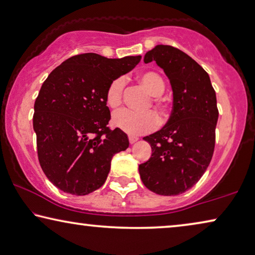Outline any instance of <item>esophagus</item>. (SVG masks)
<instances>
[{
    "instance_id": "34e87169",
    "label": "esophagus",
    "mask_w": 255,
    "mask_h": 255,
    "mask_svg": "<svg viewBox=\"0 0 255 255\" xmlns=\"http://www.w3.org/2000/svg\"><path fill=\"white\" fill-rule=\"evenodd\" d=\"M128 139H129V143L130 144H134L135 142H137V137H135V136H129L128 137Z\"/></svg>"
}]
</instances>
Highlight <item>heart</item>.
Returning <instances> with one entry per match:
<instances>
[{
  "mask_svg": "<svg viewBox=\"0 0 255 255\" xmlns=\"http://www.w3.org/2000/svg\"><path fill=\"white\" fill-rule=\"evenodd\" d=\"M139 80L153 96V102L158 110L165 111L166 104L165 101L161 98V95L164 94L166 89L164 78L157 72L147 71L139 75ZM125 88H126V78L123 75L110 82L105 95L106 103L110 108H117L121 104ZM112 124L113 126L129 135L137 136L158 128L160 125V119H159L157 113L153 111L136 112L129 109H120L113 113Z\"/></svg>",
  "mask_w": 255,
  "mask_h": 255,
  "instance_id": "b5f03b06",
  "label": "heart"
}]
</instances>
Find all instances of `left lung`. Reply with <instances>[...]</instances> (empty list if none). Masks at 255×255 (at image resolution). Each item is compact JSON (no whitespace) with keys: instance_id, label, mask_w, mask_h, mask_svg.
Masks as SVG:
<instances>
[{"instance_id":"obj_1","label":"left lung","mask_w":255,"mask_h":255,"mask_svg":"<svg viewBox=\"0 0 255 255\" xmlns=\"http://www.w3.org/2000/svg\"><path fill=\"white\" fill-rule=\"evenodd\" d=\"M153 60L169 79L173 110L160 130L143 138L152 154L138 172L152 192L176 196L192 188L212 160L219 118L216 95L207 72L180 49L155 45L144 56L145 64Z\"/></svg>"}]
</instances>
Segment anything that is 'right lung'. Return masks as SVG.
Here are the masks:
<instances>
[{
  "label": "right lung",
  "instance_id": "right-lung-1",
  "mask_svg": "<svg viewBox=\"0 0 255 255\" xmlns=\"http://www.w3.org/2000/svg\"><path fill=\"white\" fill-rule=\"evenodd\" d=\"M142 57L106 58L88 52L57 66L34 104L37 157L45 176L66 193L85 196L105 183L112 157L129 146L123 130H111L106 106L110 82Z\"/></svg>",
  "mask_w": 255,
  "mask_h": 255
}]
</instances>
